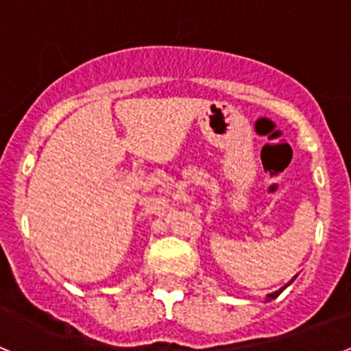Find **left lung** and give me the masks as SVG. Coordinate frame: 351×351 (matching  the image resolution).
Returning <instances> with one entry per match:
<instances>
[{
  "label": "left lung",
  "instance_id": "8db88e82",
  "mask_svg": "<svg viewBox=\"0 0 351 351\" xmlns=\"http://www.w3.org/2000/svg\"><path fill=\"white\" fill-rule=\"evenodd\" d=\"M295 278H297V276H293V278H291V280H290V281H288V283H287V285H285V287H281V288H280V290H276V291H272V293H269V295H267V297H265V300H272V299H276V297L280 295L281 291H283V290H285V288H287V287H290V285H291V283H293V280H295Z\"/></svg>",
  "mask_w": 351,
  "mask_h": 351
}]
</instances>
